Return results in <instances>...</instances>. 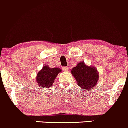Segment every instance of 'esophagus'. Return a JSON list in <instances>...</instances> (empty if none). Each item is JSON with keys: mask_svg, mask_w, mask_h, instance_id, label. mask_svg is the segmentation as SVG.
Instances as JSON below:
<instances>
[{"mask_svg": "<svg viewBox=\"0 0 128 128\" xmlns=\"http://www.w3.org/2000/svg\"><path fill=\"white\" fill-rule=\"evenodd\" d=\"M62 70L64 71V72H66V71L68 70V66H63Z\"/></svg>", "mask_w": 128, "mask_h": 128, "instance_id": "1", "label": "esophagus"}]
</instances>
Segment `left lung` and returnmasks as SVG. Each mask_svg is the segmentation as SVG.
I'll use <instances>...</instances> for the list:
<instances>
[{
  "label": "left lung",
  "instance_id": "left-lung-1",
  "mask_svg": "<svg viewBox=\"0 0 128 128\" xmlns=\"http://www.w3.org/2000/svg\"><path fill=\"white\" fill-rule=\"evenodd\" d=\"M71 73L76 79L79 86L88 90V91L96 85L99 78V74L95 68L88 66L82 62L78 63L76 66L72 68Z\"/></svg>",
  "mask_w": 128,
  "mask_h": 128
}]
</instances>
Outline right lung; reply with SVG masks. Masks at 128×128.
Segmentation results:
<instances>
[{
    "label": "right lung",
    "instance_id": "add662e5",
    "mask_svg": "<svg viewBox=\"0 0 128 128\" xmlns=\"http://www.w3.org/2000/svg\"><path fill=\"white\" fill-rule=\"evenodd\" d=\"M61 72L60 68H49L48 66L45 65L38 73L36 79V83L39 86H42L44 88H49L52 86L57 74Z\"/></svg>",
    "mask_w": 128,
    "mask_h": 128
}]
</instances>
